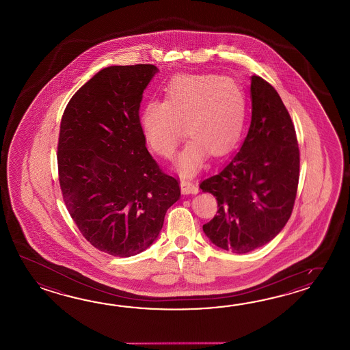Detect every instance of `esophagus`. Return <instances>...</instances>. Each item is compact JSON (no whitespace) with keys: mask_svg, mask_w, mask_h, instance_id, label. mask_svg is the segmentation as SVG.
<instances>
[{"mask_svg":"<svg viewBox=\"0 0 350 350\" xmlns=\"http://www.w3.org/2000/svg\"><path fill=\"white\" fill-rule=\"evenodd\" d=\"M180 186H181V193H184V195H189V193L195 195V193H199L198 186L195 185L193 181L187 180V178H183L181 183H180Z\"/></svg>","mask_w":350,"mask_h":350,"instance_id":"esophagus-1","label":"esophagus"}]
</instances>
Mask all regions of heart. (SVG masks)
<instances>
[{"instance_id":"obj_1","label":"heart","mask_w":350,"mask_h":350,"mask_svg":"<svg viewBox=\"0 0 350 350\" xmlns=\"http://www.w3.org/2000/svg\"><path fill=\"white\" fill-rule=\"evenodd\" d=\"M246 121V100L237 82L217 75H180L164 89V103L142 107L140 126L150 149L172 157L186 133L191 140L180 152L176 169L184 176L200 170L205 157L228 154Z\"/></svg>"}]
</instances>
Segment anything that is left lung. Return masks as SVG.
<instances>
[{
    "label": "left lung",
    "mask_w": 350,
    "mask_h": 350,
    "mask_svg": "<svg viewBox=\"0 0 350 350\" xmlns=\"http://www.w3.org/2000/svg\"><path fill=\"white\" fill-rule=\"evenodd\" d=\"M250 98L252 124L241 148L200 184L219 206L202 230L213 245L235 254L253 252L283 230L299 183L295 129L279 94L253 75Z\"/></svg>",
    "instance_id": "1"
}]
</instances>
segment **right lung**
<instances>
[{
  "label": "right lung",
  "instance_id": "right-lung-1",
  "mask_svg": "<svg viewBox=\"0 0 350 350\" xmlns=\"http://www.w3.org/2000/svg\"><path fill=\"white\" fill-rule=\"evenodd\" d=\"M157 72L154 65L105 67L61 119L57 164L67 210L91 245L120 258L152 245L180 199L178 180L150 155L140 126L142 94Z\"/></svg>",
  "mask_w": 350,
  "mask_h": 350
}]
</instances>
